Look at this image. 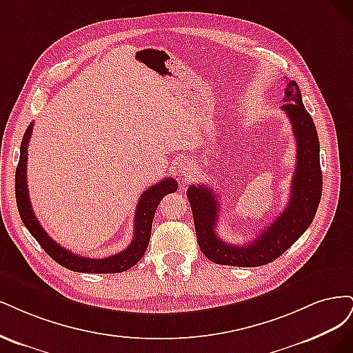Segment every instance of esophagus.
I'll return each mask as SVG.
<instances>
[{"instance_id": "34e87169", "label": "esophagus", "mask_w": 353, "mask_h": 353, "mask_svg": "<svg viewBox=\"0 0 353 353\" xmlns=\"http://www.w3.org/2000/svg\"><path fill=\"white\" fill-rule=\"evenodd\" d=\"M193 170H195V164H193V161H190V160L185 161L183 164L180 165V173L185 179H188L193 174Z\"/></svg>"}]
</instances>
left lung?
<instances>
[{"label":"left lung","instance_id":"1","mask_svg":"<svg viewBox=\"0 0 353 353\" xmlns=\"http://www.w3.org/2000/svg\"><path fill=\"white\" fill-rule=\"evenodd\" d=\"M281 110L292 123L296 139V170L292 180L290 201L267 229L246 245L224 242L215 233L219 199L207 186L192 185L186 195L190 203L198 245L202 254L215 264L259 267L277 259L311 225L323 193L320 142L312 117L306 111L298 83L288 81Z\"/></svg>","mask_w":353,"mask_h":353}]
</instances>
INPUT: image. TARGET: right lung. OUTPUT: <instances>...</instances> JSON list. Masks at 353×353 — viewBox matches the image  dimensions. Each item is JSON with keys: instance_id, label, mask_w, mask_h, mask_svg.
<instances>
[{"instance_id": "right-lung-1", "label": "right lung", "mask_w": 353, "mask_h": 353, "mask_svg": "<svg viewBox=\"0 0 353 353\" xmlns=\"http://www.w3.org/2000/svg\"><path fill=\"white\" fill-rule=\"evenodd\" d=\"M33 130V121L29 124L23 134V141L20 143V158L16 168V202L20 219L26 225L29 233L37 239L38 243L43 248L55 263H59L67 270L76 272H90V274H112V272H121L132 268L138 261L143 256L148 243H150L152 220L157 211L158 203L167 195L177 190V181L173 177H165L160 183L148 188L138 201V207L134 212V224H133V239L132 243L124 251L111 255L107 258H88L76 255L74 252L67 251L63 246L48 236V233L42 229L39 220L32 210L29 190H28V179H26V167H28V145L30 141Z\"/></svg>"}]
</instances>
